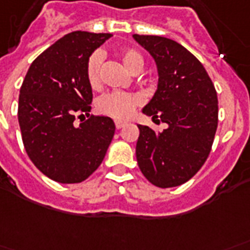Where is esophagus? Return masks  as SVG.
<instances>
[{
	"label": "esophagus",
	"mask_w": 250,
	"mask_h": 250,
	"mask_svg": "<svg viewBox=\"0 0 250 250\" xmlns=\"http://www.w3.org/2000/svg\"><path fill=\"white\" fill-rule=\"evenodd\" d=\"M127 125L125 122H123V120H115V127L119 130V128H122V127H125V125Z\"/></svg>",
	"instance_id": "1"
}]
</instances>
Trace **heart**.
Listing matches in <instances>:
<instances>
[{"label": "heart", "instance_id": "obj_1", "mask_svg": "<svg viewBox=\"0 0 250 250\" xmlns=\"http://www.w3.org/2000/svg\"><path fill=\"white\" fill-rule=\"evenodd\" d=\"M119 58L125 67L134 73L136 70H142L144 64L143 57L131 49H123L119 51ZM101 63L102 54L99 51L92 53L86 62V79L91 87H98L101 82ZM138 97L125 92H111L102 97L98 102V108L107 115L114 116L118 119H123L132 114L135 106L138 104Z\"/></svg>", "mask_w": 250, "mask_h": 250}]
</instances>
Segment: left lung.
<instances>
[{
	"label": "left lung",
	"instance_id": "obj_1",
	"mask_svg": "<svg viewBox=\"0 0 250 250\" xmlns=\"http://www.w3.org/2000/svg\"><path fill=\"white\" fill-rule=\"evenodd\" d=\"M152 57L158 88L143 114L167 123L155 132L138 125L136 160L140 171L160 188L182 186L205 163L217 130V94L195 55L176 41L160 36H132Z\"/></svg>",
	"mask_w": 250,
	"mask_h": 250
}]
</instances>
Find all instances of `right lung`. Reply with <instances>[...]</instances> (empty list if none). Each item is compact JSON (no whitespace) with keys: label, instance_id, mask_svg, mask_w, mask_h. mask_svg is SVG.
Instances as JSON below:
<instances>
[{"label":"right lung","instance_id":"right-lung-1","mask_svg":"<svg viewBox=\"0 0 250 250\" xmlns=\"http://www.w3.org/2000/svg\"><path fill=\"white\" fill-rule=\"evenodd\" d=\"M110 33L73 31L31 63L18 99L22 142L34 166L62 184L86 180L104 159L115 134L108 116H90L77 127L75 116H90L92 90L86 79L88 57Z\"/></svg>","mask_w":250,"mask_h":250}]
</instances>
